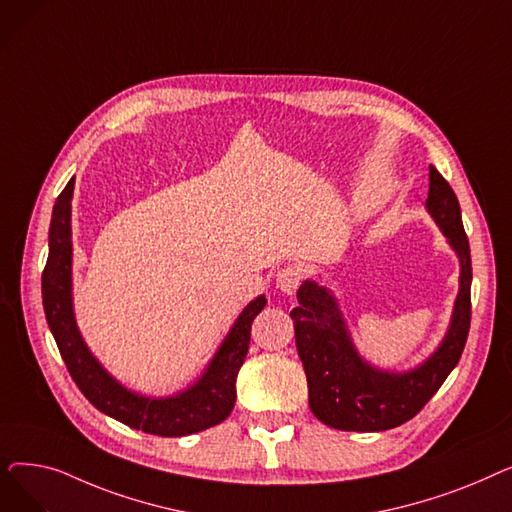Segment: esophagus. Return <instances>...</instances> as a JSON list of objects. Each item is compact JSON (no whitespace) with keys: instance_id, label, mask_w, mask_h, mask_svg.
<instances>
[{"instance_id":"obj_1","label":"esophagus","mask_w":512,"mask_h":512,"mask_svg":"<svg viewBox=\"0 0 512 512\" xmlns=\"http://www.w3.org/2000/svg\"><path fill=\"white\" fill-rule=\"evenodd\" d=\"M303 278H305L303 267H299V265H286L284 270L278 272L276 286H278L284 294H294V292H297V288L301 286Z\"/></svg>"}]
</instances>
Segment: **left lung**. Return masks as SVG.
<instances>
[{"label":"left lung","instance_id":"obj_1","mask_svg":"<svg viewBox=\"0 0 512 512\" xmlns=\"http://www.w3.org/2000/svg\"><path fill=\"white\" fill-rule=\"evenodd\" d=\"M425 207L459 255L461 276L450 326L436 351L411 371L369 365L353 344L334 294L315 280L297 292L290 311L297 351L305 367L313 415L342 432H384L413 419L459 363L471 326V251L461 205L444 176L429 166Z\"/></svg>","mask_w":512,"mask_h":512}]
</instances>
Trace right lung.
Masks as SVG:
<instances>
[{"instance_id": "obj_1", "label": "right lung", "mask_w": 512, "mask_h": 512, "mask_svg": "<svg viewBox=\"0 0 512 512\" xmlns=\"http://www.w3.org/2000/svg\"><path fill=\"white\" fill-rule=\"evenodd\" d=\"M72 193L74 178L66 184L56 205H53L49 257L41 278V292L49 330L56 338L60 355L78 390L101 413L153 436L178 438L222 423L234 409L236 375L245 363L253 319L265 307V297L261 294L242 309L207 369L191 388L166 398H151L124 388L91 355L74 319L70 228Z\"/></svg>"}]
</instances>
